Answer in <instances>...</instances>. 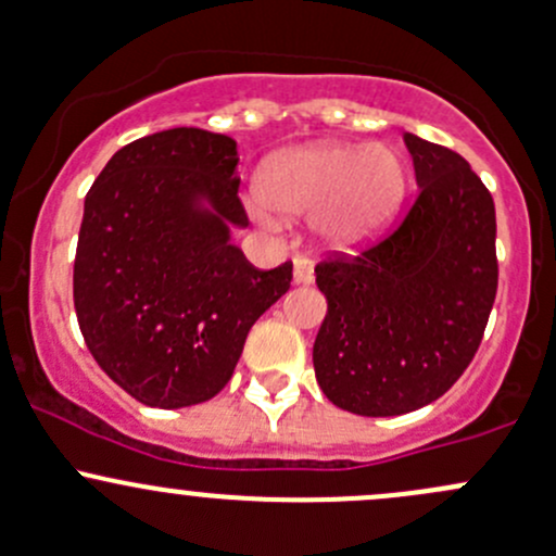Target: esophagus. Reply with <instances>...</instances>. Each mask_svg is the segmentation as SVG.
I'll return each mask as SVG.
<instances>
[{"mask_svg":"<svg viewBox=\"0 0 556 556\" xmlns=\"http://www.w3.org/2000/svg\"><path fill=\"white\" fill-rule=\"evenodd\" d=\"M313 280V262L307 256H294V283H309Z\"/></svg>","mask_w":556,"mask_h":556,"instance_id":"esophagus-1","label":"esophagus"}]
</instances>
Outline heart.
I'll use <instances>...</instances> for the list:
<instances>
[{
    "instance_id": "heart-1",
    "label": "heart",
    "mask_w": 556,
    "mask_h": 556,
    "mask_svg": "<svg viewBox=\"0 0 556 556\" xmlns=\"http://www.w3.org/2000/svg\"><path fill=\"white\" fill-rule=\"evenodd\" d=\"M403 195L405 164L392 148L318 142L267 166L254 212L267 225H278L280 212L313 214L326 247L357 249L395 217Z\"/></svg>"
}]
</instances>
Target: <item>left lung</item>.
I'll use <instances>...</instances> for the list:
<instances>
[{"instance_id": "1", "label": "left lung", "mask_w": 556, "mask_h": 556, "mask_svg": "<svg viewBox=\"0 0 556 556\" xmlns=\"http://www.w3.org/2000/svg\"><path fill=\"white\" fill-rule=\"evenodd\" d=\"M416 193L405 217L355 256L328 254V313L313 348L324 395L357 416H400L467 371L498 289L491 190L456 151L405 135Z\"/></svg>"}]
</instances>
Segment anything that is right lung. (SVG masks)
Returning a JSON list of instances; mask_svg holds the SVG:
<instances>
[{
	"instance_id": "obj_1",
	"label": "right lung",
	"mask_w": 556,
	"mask_h": 556,
	"mask_svg": "<svg viewBox=\"0 0 556 556\" xmlns=\"http://www.w3.org/2000/svg\"><path fill=\"white\" fill-rule=\"evenodd\" d=\"M236 166L232 137L164 129L113 153L85 199L76 320L98 366L151 408L217 395L291 286V262L256 270L230 243L249 225Z\"/></svg>"
}]
</instances>
